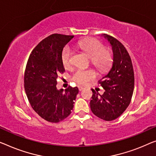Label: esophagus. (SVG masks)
<instances>
[{
  "label": "esophagus",
  "mask_w": 156,
  "mask_h": 156,
  "mask_svg": "<svg viewBox=\"0 0 156 156\" xmlns=\"http://www.w3.org/2000/svg\"><path fill=\"white\" fill-rule=\"evenodd\" d=\"M83 89H84V87H83V86H78V90H79V91H81V90H83Z\"/></svg>",
  "instance_id": "obj_1"
}]
</instances>
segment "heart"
I'll return each mask as SVG.
<instances>
[{
    "label": "heart",
    "instance_id": "obj_1",
    "mask_svg": "<svg viewBox=\"0 0 156 156\" xmlns=\"http://www.w3.org/2000/svg\"><path fill=\"white\" fill-rule=\"evenodd\" d=\"M78 47L85 52L90 58L91 63L99 71H104L108 69L112 62V55L108 50L104 48L100 41L96 39L82 40L78 43ZM73 55L71 48L69 45L65 46L62 50V62L65 68H69L71 65ZM97 77V73L92 69H78L72 76V79L78 84L85 85Z\"/></svg>",
    "mask_w": 156,
    "mask_h": 156
}]
</instances>
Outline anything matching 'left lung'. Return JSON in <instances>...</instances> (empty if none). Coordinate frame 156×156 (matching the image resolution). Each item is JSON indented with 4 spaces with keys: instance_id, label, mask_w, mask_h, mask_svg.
Segmentation results:
<instances>
[{
    "instance_id": "obj_1",
    "label": "left lung",
    "mask_w": 156,
    "mask_h": 156,
    "mask_svg": "<svg viewBox=\"0 0 156 156\" xmlns=\"http://www.w3.org/2000/svg\"><path fill=\"white\" fill-rule=\"evenodd\" d=\"M112 48L113 59L111 70L99 80L103 94L93 92L90 108L97 117L106 121L116 119L126 110L134 91V76L131 58L124 45L113 37L102 35Z\"/></svg>"
}]
</instances>
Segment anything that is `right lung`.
I'll return each instance as SVG.
<instances>
[{"label":"right lung","instance_id":"obj_1","mask_svg":"<svg viewBox=\"0 0 156 156\" xmlns=\"http://www.w3.org/2000/svg\"><path fill=\"white\" fill-rule=\"evenodd\" d=\"M73 36L52 34L38 44L28 59L24 89L34 110L44 120L59 122L71 114L77 87L57 90V79L65 71L62 62L64 46Z\"/></svg>","mask_w":156,"mask_h":156}]
</instances>
